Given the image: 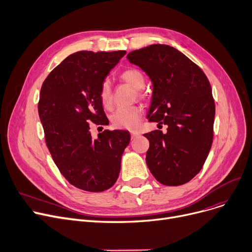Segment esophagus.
<instances>
[{
	"instance_id": "obj_1",
	"label": "esophagus",
	"mask_w": 252,
	"mask_h": 252,
	"mask_svg": "<svg viewBox=\"0 0 252 252\" xmlns=\"http://www.w3.org/2000/svg\"><path fill=\"white\" fill-rule=\"evenodd\" d=\"M140 134H139V132H137V131H132V132H131V138H132V139H135Z\"/></svg>"
}]
</instances>
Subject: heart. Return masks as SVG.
<instances>
[{"label":"heart","instance_id":"heart-1","mask_svg":"<svg viewBox=\"0 0 252 252\" xmlns=\"http://www.w3.org/2000/svg\"><path fill=\"white\" fill-rule=\"evenodd\" d=\"M120 78L126 82L131 87L138 90L137 94L141 95V90L145 87L146 78L137 68H127L123 70ZM99 99L103 107L110 109L113 104V95L111 84L107 80H104L99 89ZM142 116V109L140 106L134 105L129 107H119V109L112 115L111 121L116 128L135 130L140 124V120Z\"/></svg>","mask_w":252,"mask_h":252}]
</instances>
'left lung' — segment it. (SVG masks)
<instances>
[{
  "instance_id": "obj_1",
  "label": "left lung",
  "mask_w": 252,
  "mask_h": 252,
  "mask_svg": "<svg viewBox=\"0 0 252 252\" xmlns=\"http://www.w3.org/2000/svg\"><path fill=\"white\" fill-rule=\"evenodd\" d=\"M153 82L148 119L167 132L143 134L150 141L147 165L159 183L181 186L204 165L213 139L215 104L210 83L196 63L175 48L154 44L127 55Z\"/></svg>"
}]
</instances>
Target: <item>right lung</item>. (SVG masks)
<instances>
[{"instance_id": "add662e5", "label": "right lung", "mask_w": 252, "mask_h": 252, "mask_svg": "<svg viewBox=\"0 0 252 252\" xmlns=\"http://www.w3.org/2000/svg\"><path fill=\"white\" fill-rule=\"evenodd\" d=\"M126 51H79L45 79L38 103L45 141L57 168L74 187L98 193L117 182L130 142L125 130H104L93 138L90 122L107 125L99 99L105 77Z\"/></svg>"}]
</instances>
